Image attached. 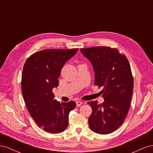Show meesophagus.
I'll list each match as a JSON object with an SVG mask.
<instances>
[{
    "instance_id": "esophagus-1",
    "label": "esophagus",
    "mask_w": 153,
    "mask_h": 153,
    "mask_svg": "<svg viewBox=\"0 0 153 153\" xmlns=\"http://www.w3.org/2000/svg\"><path fill=\"white\" fill-rule=\"evenodd\" d=\"M76 106H80L82 105V101H76Z\"/></svg>"
}]
</instances>
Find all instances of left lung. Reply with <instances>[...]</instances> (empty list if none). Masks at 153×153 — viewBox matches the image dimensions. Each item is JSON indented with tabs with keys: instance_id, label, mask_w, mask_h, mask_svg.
Returning <instances> with one entry per match:
<instances>
[{
	"instance_id": "1",
	"label": "left lung",
	"mask_w": 153,
	"mask_h": 153,
	"mask_svg": "<svg viewBox=\"0 0 153 153\" xmlns=\"http://www.w3.org/2000/svg\"><path fill=\"white\" fill-rule=\"evenodd\" d=\"M80 51L93 66L95 85L103 87V103L87 102L92 108L89 127L92 131L106 135L121 126L128 112L133 89L130 65L117 48L94 47Z\"/></svg>"
}]
</instances>
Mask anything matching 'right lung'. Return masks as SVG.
<instances>
[{
  "instance_id": "add662e5",
  "label": "right lung",
  "mask_w": 153,
  "mask_h": 153,
  "mask_svg": "<svg viewBox=\"0 0 153 153\" xmlns=\"http://www.w3.org/2000/svg\"><path fill=\"white\" fill-rule=\"evenodd\" d=\"M74 49H47L27 59L22 76V94L27 110L38 127L52 133L65 130L69 114L76 107L73 101L60 103L53 100V87L63 66L77 52Z\"/></svg>"
}]
</instances>
